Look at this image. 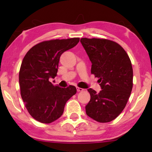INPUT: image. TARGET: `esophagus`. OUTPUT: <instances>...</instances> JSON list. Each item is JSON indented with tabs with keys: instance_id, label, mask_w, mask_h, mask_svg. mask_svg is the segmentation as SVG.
Here are the masks:
<instances>
[{
	"instance_id": "34e87169",
	"label": "esophagus",
	"mask_w": 152,
	"mask_h": 152,
	"mask_svg": "<svg viewBox=\"0 0 152 152\" xmlns=\"http://www.w3.org/2000/svg\"><path fill=\"white\" fill-rule=\"evenodd\" d=\"M77 91L78 92H82V91H84V89L83 88H79V87H77Z\"/></svg>"
}]
</instances>
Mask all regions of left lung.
<instances>
[{
	"label": "left lung",
	"instance_id": "left-lung-1",
	"mask_svg": "<svg viewBox=\"0 0 152 152\" xmlns=\"http://www.w3.org/2000/svg\"><path fill=\"white\" fill-rule=\"evenodd\" d=\"M80 42L92 63L91 74L99 78V93L88 89L91 100L86 115L100 123L114 120L123 111L133 88V68L121 46L109 39L81 38Z\"/></svg>",
	"mask_w": 152,
	"mask_h": 152
}]
</instances>
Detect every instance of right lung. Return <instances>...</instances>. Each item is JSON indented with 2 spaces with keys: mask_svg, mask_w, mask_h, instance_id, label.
Wrapping results in <instances>:
<instances>
[{
  "mask_svg": "<svg viewBox=\"0 0 152 152\" xmlns=\"http://www.w3.org/2000/svg\"><path fill=\"white\" fill-rule=\"evenodd\" d=\"M79 41L78 37L45 41L25 56L19 76L20 95L28 112L37 121L50 123L59 119L66 102L76 93L75 86L60 88L50 78L57 76L61 55Z\"/></svg>",
  "mask_w": 152,
  "mask_h": 152,
  "instance_id": "obj_1",
  "label": "right lung"
}]
</instances>
